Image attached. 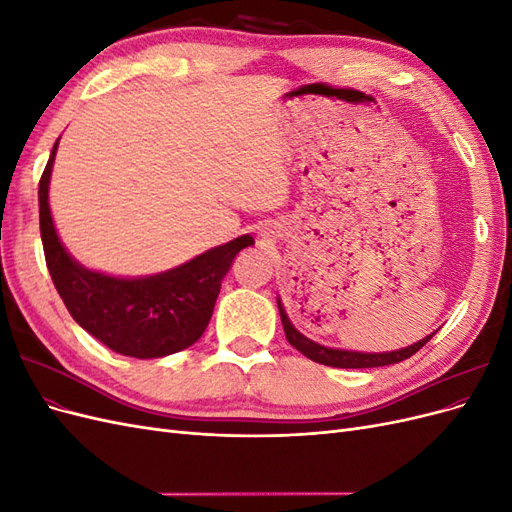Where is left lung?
<instances>
[{"label":"left lung","instance_id":"obj_1","mask_svg":"<svg viewBox=\"0 0 512 512\" xmlns=\"http://www.w3.org/2000/svg\"><path fill=\"white\" fill-rule=\"evenodd\" d=\"M277 307H280V316H282V324H284V333L288 342L297 348L301 354H305L307 359H312L320 365H329V367H346V369H361V367H382V365H393L399 361H406L414 352L421 350L429 339L433 337V333L421 342H416L404 350L397 352H382V354H365V352H348V350H333V348H324L312 339H307L305 335H301L297 329L292 327V322L288 320L282 303L277 301Z\"/></svg>","mask_w":512,"mask_h":512}]
</instances>
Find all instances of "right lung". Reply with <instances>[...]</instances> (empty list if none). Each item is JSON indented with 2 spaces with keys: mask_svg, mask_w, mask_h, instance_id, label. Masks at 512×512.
Returning <instances> with one entry per match:
<instances>
[{
  "mask_svg": "<svg viewBox=\"0 0 512 512\" xmlns=\"http://www.w3.org/2000/svg\"><path fill=\"white\" fill-rule=\"evenodd\" d=\"M57 143L38 185L40 237L51 280L70 316L111 350L158 359L192 346L205 333L222 280L243 247V235L185 265L143 280H119L83 269L61 245L49 209V179Z\"/></svg>",
  "mask_w": 512,
  "mask_h": 512,
  "instance_id": "add662e5",
  "label": "right lung"
}]
</instances>
